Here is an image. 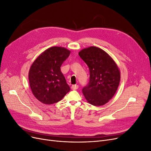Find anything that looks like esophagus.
Instances as JSON below:
<instances>
[{"instance_id": "obj_1", "label": "esophagus", "mask_w": 151, "mask_h": 151, "mask_svg": "<svg viewBox=\"0 0 151 151\" xmlns=\"http://www.w3.org/2000/svg\"><path fill=\"white\" fill-rule=\"evenodd\" d=\"M78 88H79V86H77V85H72L71 86V89H72V90H76V89H78Z\"/></svg>"}]
</instances>
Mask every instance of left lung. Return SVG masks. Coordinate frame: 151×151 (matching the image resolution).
I'll use <instances>...</instances> for the list:
<instances>
[{
  "label": "left lung",
  "mask_w": 151,
  "mask_h": 151,
  "mask_svg": "<svg viewBox=\"0 0 151 151\" xmlns=\"http://www.w3.org/2000/svg\"><path fill=\"white\" fill-rule=\"evenodd\" d=\"M79 55L90 72L89 83L82 90L84 97L92 105L102 106L113 98L118 89L120 81L119 68L113 58L98 47L84 48Z\"/></svg>",
  "instance_id": "left-lung-1"
}]
</instances>
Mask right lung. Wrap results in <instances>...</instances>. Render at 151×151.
Returning a JSON list of instances; mask_svg holds the SVG:
<instances>
[{
  "mask_svg": "<svg viewBox=\"0 0 151 151\" xmlns=\"http://www.w3.org/2000/svg\"><path fill=\"white\" fill-rule=\"evenodd\" d=\"M70 50L52 47L36 58L29 71V82L35 97L43 104L57 103L70 90L60 70Z\"/></svg>",
  "mask_w": 151,
  "mask_h": 151,
  "instance_id": "add662e5",
  "label": "right lung"
}]
</instances>
